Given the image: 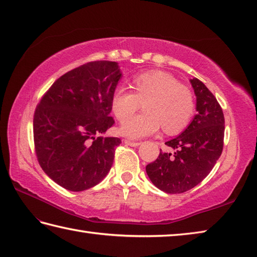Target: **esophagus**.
Returning <instances> with one entry per match:
<instances>
[{
  "mask_svg": "<svg viewBox=\"0 0 257 257\" xmlns=\"http://www.w3.org/2000/svg\"><path fill=\"white\" fill-rule=\"evenodd\" d=\"M124 144L128 146H132V147H137V146L140 145L139 142H133V140H128V139L124 140Z\"/></svg>",
  "mask_w": 257,
  "mask_h": 257,
  "instance_id": "obj_1",
  "label": "esophagus"
}]
</instances>
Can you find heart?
Wrapping results in <instances>:
<instances>
[{
  "label": "heart",
  "mask_w": 257,
  "mask_h": 257,
  "mask_svg": "<svg viewBox=\"0 0 257 257\" xmlns=\"http://www.w3.org/2000/svg\"><path fill=\"white\" fill-rule=\"evenodd\" d=\"M130 90L118 85L111 98L112 111L119 121L133 114L144 103L145 112L125 120L120 134L138 139L156 134L163 125L165 133L175 135L187 127L195 112L190 89L170 73L152 70L135 75Z\"/></svg>",
  "instance_id": "b5f03b06"
}]
</instances>
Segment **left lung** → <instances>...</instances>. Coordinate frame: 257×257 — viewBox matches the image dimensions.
Listing matches in <instances>:
<instances>
[{"instance_id":"obj_1","label":"left lung","mask_w":257,"mask_h":257,"mask_svg":"<svg viewBox=\"0 0 257 257\" xmlns=\"http://www.w3.org/2000/svg\"><path fill=\"white\" fill-rule=\"evenodd\" d=\"M197 98L195 118L185 132L169 142L173 153L160 152L146 172L156 187L168 194H182L207 177L222 155L225 119L215 95L198 79L190 80Z\"/></svg>"}]
</instances>
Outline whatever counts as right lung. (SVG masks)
<instances>
[{"label":"right lung","instance_id":"obj_1","mask_svg":"<svg viewBox=\"0 0 257 257\" xmlns=\"http://www.w3.org/2000/svg\"><path fill=\"white\" fill-rule=\"evenodd\" d=\"M121 73L117 62L92 61L64 73L45 92L33 117L38 162L53 182L71 192L99 184L111 168L117 137L111 98Z\"/></svg>","mask_w":257,"mask_h":257}]
</instances>
